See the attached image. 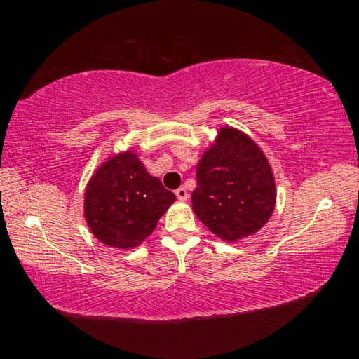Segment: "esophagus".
<instances>
[{
  "instance_id": "1",
  "label": "esophagus",
  "mask_w": 359,
  "mask_h": 359,
  "mask_svg": "<svg viewBox=\"0 0 359 359\" xmlns=\"http://www.w3.org/2000/svg\"><path fill=\"white\" fill-rule=\"evenodd\" d=\"M175 196H177V199L179 201H187L188 199V191L185 190V188H177V190H175Z\"/></svg>"
}]
</instances>
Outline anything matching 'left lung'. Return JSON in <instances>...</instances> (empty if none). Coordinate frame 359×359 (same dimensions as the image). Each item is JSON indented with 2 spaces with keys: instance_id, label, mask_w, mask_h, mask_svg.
I'll return each instance as SVG.
<instances>
[{
  "instance_id": "obj_1",
  "label": "left lung",
  "mask_w": 359,
  "mask_h": 359,
  "mask_svg": "<svg viewBox=\"0 0 359 359\" xmlns=\"http://www.w3.org/2000/svg\"><path fill=\"white\" fill-rule=\"evenodd\" d=\"M193 212L217 238L236 242L259 231L276 208V180L261 149L242 133L222 126L196 168Z\"/></svg>"
}]
</instances>
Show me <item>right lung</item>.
<instances>
[{"label": "right lung", "mask_w": 359, "mask_h": 359, "mask_svg": "<svg viewBox=\"0 0 359 359\" xmlns=\"http://www.w3.org/2000/svg\"><path fill=\"white\" fill-rule=\"evenodd\" d=\"M175 194L133 150L109 156L85 188L83 217L95 238L115 248H135L149 238Z\"/></svg>", "instance_id": "right-lung-1"}]
</instances>
